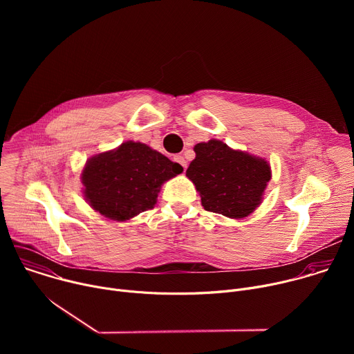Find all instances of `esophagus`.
I'll list each match as a JSON object with an SVG mask.
<instances>
[{"instance_id": "obj_1", "label": "esophagus", "mask_w": 354, "mask_h": 354, "mask_svg": "<svg viewBox=\"0 0 354 354\" xmlns=\"http://www.w3.org/2000/svg\"><path fill=\"white\" fill-rule=\"evenodd\" d=\"M174 161H175V162H178L183 169H186L187 162H186V160H185V157H183V156H176V157L174 158Z\"/></svg>"}]
</instances>
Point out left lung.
<instances>
[{
	"mask_svg": "<svg viewBox=\"0 0 354 354\" xmlns=\"http://www.w3.org/2000/svg\"><path fill=\"white\" fill-rule=\"evenodd\" d=\"M196 158L186 176L194 183L201 206L230 218H243L262 203L270 165L263 158L232 149L220 140L194 145Z\"/></svg>",
	"mask_w": 354,
	"mask_h": 354,
	"instance_id": "obj_1",
	"label": "left lung"
}]
</instances>
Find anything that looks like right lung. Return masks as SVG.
<instances>
[{"label":"right lung","instance_id":"add662e5","mask_svg":"<svg viewBox=\"0 0 354 354\" xmlns=\"http://www.w3.org/2000/svg\"><path fill=\"white\" fill-rule=\"evenodd\" d=\"M183 168L147 144L126 141L89 158L82 169L84 196L104 217L126 221L151 210L161 186Z\"/></svg>","mask_w":354,"mask_h":354}]
</instances>
